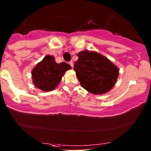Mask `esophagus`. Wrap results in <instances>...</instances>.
I'll return each mask as SVG.
<instances>
[{
	"label": "esophagus",
	"mask_w": 151,
	"mask_h": 151,
	"mask_svg": "<svg viewBox=\"0 0 151 151\" xmlns=\"http://www.w3.org/2000/svg\"><path fill=\"white\" fill-rule=\"evenodd\" d=\"M69 64L70 65V66H71L72 68H73V61H70Z\"/></svg>",
	"instance_id": "esophagus-1"
}]
</instances>
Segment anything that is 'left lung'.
Instances as JSON below:
<instances>
[{"label":"left lung","instance_id":"obj_1","mask_svg":"<svg viewBox=\"0 0 151 151\" xmlns=\"http://www.w3.org/2000/svg\"><path fill=\"white\" fill-rule=\"evenodd\" d=\"M74 70L81 86L93 94H104L114 87L119 68L105 56L84 50L77 54Z\"/></svg>","mask_w":151,"mask_h":151}]
</instances>
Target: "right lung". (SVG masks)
<instances>
[{"mask_svg":"<svg viewBox=\"0 0 151 151\" xmlns=\"http://www.w3.org/2000/svg\"><path fill=\"white\" fill-rule=\"evenodd\" d=\"M71 66L65 62L56 63L52 55H46L31 71L34 86L44 92L52 91L58 86L65 72Z\"/></svg>","mask_w":151,"mask_h":151,"instance_id":"right-lung-1","label":"right lung"}]
</instances>
